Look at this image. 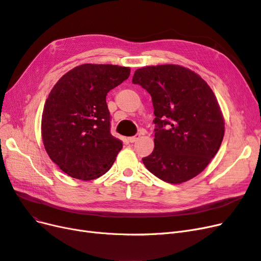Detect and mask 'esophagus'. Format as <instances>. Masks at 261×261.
<instances>
[{"mask_svg":"<svg viewBox=\"0 0 261 261\" xmlns=\"http://www.w3.org/2000/svg\"><path fill=\"white\" fill-rule=\"evenodd\" d=\"M139 138H140V134H136L135 136L129 137L128 140H129V143H135V141H137Z\"/></svg>","mask_w":261,"mask_h":261,"instance_id":"esophagus-1","label":"esophagus"}]
</instances>
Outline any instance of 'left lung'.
Masks as SVG:
<instances>
[{"instance_id":"obj_1","label":"left lung","mask_w":261,"mask_h":261,"mask_svg":"<svg viewBox=\"0 0 261 261\" xmlns=\"http://www.w3.org/2000/svg\"><path fill=\"white\" fill-rule=\"evenodd\" d=\"M133 84L152 98L154 149L143 158L160 179L180 184L201 173L218 152L224 120L208 84L186 67L165 64L137 69Z\"/></svg>"}]
</instances>
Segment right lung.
Here are the masks:
<instances>
[{"mask_svg":"<svg viewBox=\"0 0 261 261\" xmlns=\"http://www.w3.org/2000/svg\"><path fill=\"white\" fill-rule=\"evenodd\" d=\"M129 67L83 64L54 85L41 135L46 153L67 175L89 180L107 173L123 147L110 133L108 92L128 78Z\"/></svg>","mask_w":261,"mask_h":261,"instance_id":"add662e5","label":"right lung"}]
</instances>
